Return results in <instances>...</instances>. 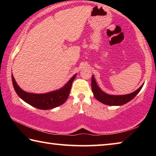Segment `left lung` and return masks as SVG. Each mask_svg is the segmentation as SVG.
<instances>
[{"label":"left lung","instance_id":"1","mask_svg":"<svg viewBox=\"0 0 156 156\" xmlns=\"http://www.w3.org/2000/svg\"><path fill=\"white\" fill-rule=\"evenodd\" d=\"M143 84L138 89H137L136 91L131 94L122 95V96H113V95L112 96V95L105 93L98 87L94 76H92L91 78V89L94 97L98 101L101 102L102 103L107 105H112V106H120V105H125L128 102L131 101L141 90L142 87H143Z\"/></svg>","mask_w":156,"mask_h":156}]
</instances>
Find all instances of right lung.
Instances as JSON below:
<instances>
[{"mask_svg": "<svg viewBox=\"0 0 156 156\" xmlns=\"http://www.w3.org/2000/svg\"><path fill=\"white\" fill-rule=\"evenodd\" d=\"M76 76V74L73 76L69 81L59 90L43 94H30L25 92L18 87L13 75H12V79L15 91L21 99L34 107L40 109L47 110L58 107L67 100Z\"/></svg>", "mask_w": 156, "mask_h": 156, "instance_id": "add662e5", "label": "right lung"}]
</instances>
